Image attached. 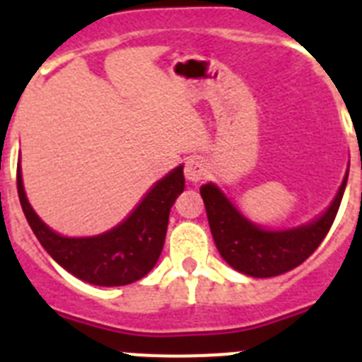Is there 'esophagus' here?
<instances>
[{"label": "esophagus", "mask_w": 362, "mask_h": 362, "mask_svg": "<svg viewBox=\"0 0 362 362\" xmlns=\"http://www.w3.org/2000/svg\"><path fill=\"white\" fill-rule=\"evenodd\" d=\"M204 174H206V168H204L203 161L196 158L187 159V163H185V177H187L188 183H199Z\"/></svg>", "instance_id": "esophagus-1"}]
</instances>
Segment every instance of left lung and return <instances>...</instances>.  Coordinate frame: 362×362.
<instances>
[{
    "label": "left lung",
    "mask_w": 362,
    "mask_h": 362,
    "mask_svg": "<svg viewBox=\"0 0 362 362\" xmlns=\"http://www.w3.org/2000/svg\"><path fill=\"white\" fill-rule=\"evenodd\" d=\"M346 181L348 170L330 206L321 216L305 225L279 230L248 219L216 183L203 185L199 192L221 257L233 270L263 279L293 270L315 252L337 216Z\"/></svg>",
    "instance_id": "1"
}]
</instances>
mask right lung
Listing matches in <instances>:
<instances>
[{"label": "right lung", "instance_id": "1", "mask_svg": "<svg viewBox=\"0 0 362 362\" xmlns=\"http://www.w3.org/2000/svg\"><path fill=\"white\" fill-rule=\"evenodd\" d=\"M185 190L183 165L152 185L119 225L98 235L69 238L50 228L25 194L21 159L18 194L32 232L47 254L74 277L95 286H124L145 277L161 255L172 204Z\"/></svg>", "mask_w": 362, "mask_h": 362}]
</instances>
